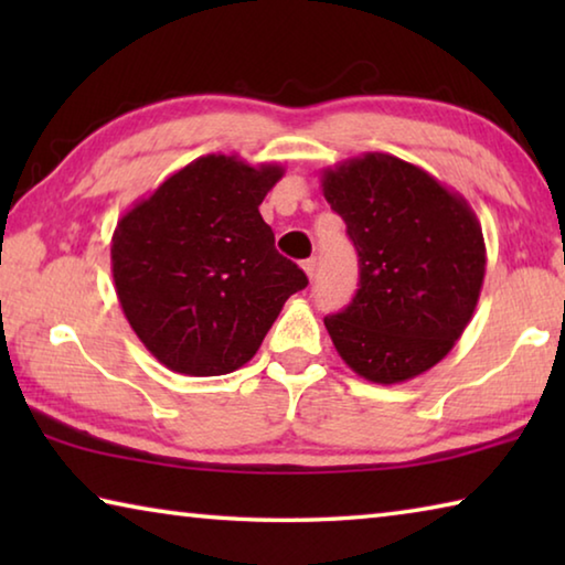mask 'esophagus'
<instances>
[{
    "label": "esophagus",
    "mask_w": 565,
    "mask_h": 565,
    "mask_svg": "<svg viewBox=\"0 0 565 565\" xmlns=\"http://www.w3.org/2000/svg\"><path fill=\"white\" fill-rule=\"evenodd\" d=\"M301 269L306 271V276H309V279H313V274H317V259L301 262Z\"/></svg>",
    "instance_id": "esophagus-1"
}]
</instances>
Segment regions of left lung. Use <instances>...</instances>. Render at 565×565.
Wrapping results in <instances>:
<instances>
[{"label":"left lung","instance_id":"left-lung-1","mask_svg":"<svg viewBox=\"0 0 565 565\" xmlns=\"http://www.w3.org/2000/svg\"><path fill=\"white\" fill-rule=\"evenodd\" d=\"M359 254V291L323 319L339 356L374 384L436 366L471 321L486 274L466 199L408 161L369 151L321 174Z\"/></svg>","mask_w":565,"mask_h":565}]
</instances>
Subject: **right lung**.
<instances>
[{
	"mask_svg": "<svg viewBox=\"0 0 565 565\" xmlns=\"http://www.w3.org/2000/svg\"><path fill=\"white\" fill-rule=\"evenodd\" d=\"M284 177L226 154L191 161L124 214L111 276L124 317L159 363L222 376L259 351L309 279L274 246L259 206Z\"/></svg>",
	"mask_w": 565,
	"mask_h": 565,
	"instance_id": "add662e5",
	"label": "right lung"
}]
</instances>
